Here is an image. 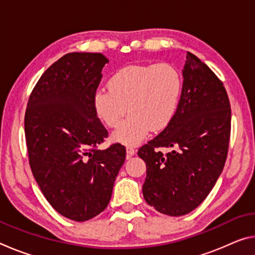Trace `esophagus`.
Instances as JSON below:
<instances>
[{
  "label": "esophagus",
  "instance_id": "esophagus-1",
  "mask_svg": "<svg viewBox=\"0 0 255 255\" xmlns=\"http://www.w3.org/2000/svg\"><path fill=\"white\" fill-rule=\"evenodd\" d=\"M126 150H127V157H131L133 154L136 153V150H135V148H132L131 146H128V147L126 148Z\"/></svg>",
  "mask_w": 255,
  "mask_h": 255
}]
</instances>
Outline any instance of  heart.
Returning <instances> with one entry per match:
<instances>
[{"label": "heart", "mask_w": 255, "mask_h": 255, "mask_svg": "<svg viewBox=\"0 0 255 255\" xmlns=\"http://www.w3.org/2000/svg\"><path fill=\"white\" fill-rule=\"evenodd\" d=\"M183 93V77L169 63L129 65L115 73L109 89L93 93V109L107 127L116 128L128 110L129 116L114 132L115 141L135 146L149 129L162 130L175 117Z\"/></svg>", "instance_id": "heart-1"}]
</instances>
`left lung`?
Here are the masks:
<instances>
[{"instance_id":"obj_1","label":"left lung","mask_w":255,"mask_h":255,"mask_svg":"<svg viewBox=\"0 0 255 255\" xmlns=\"http://www.w3.org/2000/svg\"><path fill=\"white\" fill-rule=\"evenodd\" d=\"M182 74L175 117L138 149L146 163L145 200L169 216L189 214L206 199L225 165L231 137V105L223 82L189 51ZM162 147L174 150L163 154Z\"/></svg>"}]
</instances>
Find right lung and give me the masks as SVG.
<instances>
[{
    "instance_id": "1",
    "label": "right lung",
    "mask_w": 255,
    "mask_h": 255,
    "mask_svg": "<svg viewBox=\"0 0 255 255\" xmlns=\"http://www.w3.org/2000/svg\"><path fill=\"white\" fill-rule=\"evenodd\" d=\"M100 53H70L47 68L30 94L24 116L29 164L51 207L85 222L107 208L126 148L99 149L108 130L93 109L100 84Z\"/></svg>"
}]
</instances>
